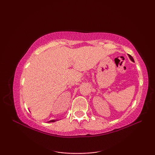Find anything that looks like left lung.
I'll return each instance as SVG.
<instances>
[{"instance_id": "obj_1", "label": "left lung", "mask_w": 155, "mask_h": 155, "mask_svg": "<svg viewBox=\"0 0 155 155\" xmlns=\"http://www.w3.org/2000/svg\"><path fill=\"white\" fill-rule=\"evenodd\" d=\"M128 57H129V58L130 59V61H133V62H134V59H133V58L132 57H131V56H130V55H129V54H128Z\"/></svg>"}]
</instances>
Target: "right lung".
<instances>
[{
    "instance_id": "right-lung-1",
    "label": "right lung",
    "mask_w": 155,
    "mask_h": 155,
    "mask_svg": "<svg viewBox=\"0 0 155 155\" xmlns=\"http://www.w3.org/2000/svg\"><path fill=\"white\" fill-rule=\"evenodd\" d=\"M55 121H57V120H49L48 123H53V122H55Z\"/></svg>"
}]
</instances>
